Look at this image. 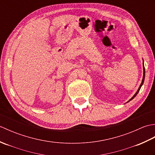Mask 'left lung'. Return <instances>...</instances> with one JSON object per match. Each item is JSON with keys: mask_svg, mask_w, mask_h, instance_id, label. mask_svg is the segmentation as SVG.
I'll list each match as a JSON object with an SVG mask.
<instances>
[{"mask_svg": "<svg viewBox=\"0 0 155 155\" xmlns=\"http://www.w3.org/2000/svg\"><path fill=\"white\" fill-rule=\"evenodd\" d=\"M144 77H145V70H144V64H143V81H142V83H141V84H140V87H139V89H138V91H137V93L134 94V96L130 98V99L128 101H130L132 99H133V98L136 97V95L138 94V93H139V91H140V88H141V87H142V85L143 84V83H144Z\"/></svg>", "mask_w": 155, "mask_h": 155, "instance_id": "left-lung-1", "label": "left lung"}]
</instances>
